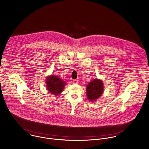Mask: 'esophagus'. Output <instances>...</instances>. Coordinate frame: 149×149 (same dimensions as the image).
I'll return each mask as SVG.
<instances>
[{
	"label": "esophagus",
	"instance_id": "esophagus-1",
	"mask_svg": "<svg viewBox=\"0 0 149 149\" xmlns=\"http://www.w3.org/2000/svg\"><path fill=\"white\" fill-rule=\"evenodd\" d=\"M72 82H73V84H77L78 83V81H77V80H76V79H75V80H73Z\"/></svg>",
	"mask_w": 149,
	"mask_h": 149
}]
</instances>
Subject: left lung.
Here are the masks:
<instances>
[{
    "mask_svg": "<svg viewBox=\"0 0 149 149\" xmlns=\"http://www.w3.org/2000/svg\"><path fill=\"white\" fill-rule=\"evenodd\" d=\"M86 96L91 102H95L103 93L104 84L100 79L95 78L86 86Z\"/></svg>",
    "mask_w": 149,
    "mask_h": 149,
    "instance_id": "1",
    "label": "left lung"
}]
</instances>
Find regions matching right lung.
<instances>
[{"label": "right lung", "mask_w": 149, "mask_h": 149, "mask_svg": "<svg viewBox=\"0 0 149 149\" xmlns=\"http://www.w3.org/2000/svg\"><path fill=\"white\" fill-rule=\"evenodd\" d=\"M46 84L47 89L50 93L58 96L63 92L66 83L58 77L51 75L46 77Z\"/></svg>", "instance_id": "right-lung-1"}]
</instances>
